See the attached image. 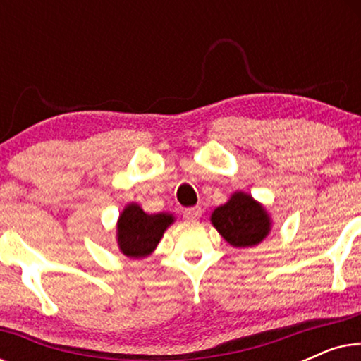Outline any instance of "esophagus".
<instances>
[{
	"label": "esophagus",
	"mask_w": 361,
	"mask_h": 361,
	"mask_svg": "<svg viewBox=\"0 0 361 361\" xmlns=\"http://www.w3.org/2000/svg\"><path fill=\"white\" fill-rule=\"evenodd\" d=\"M200 216H202L200 207H190V209L184 210V219L187 220H199Z\"/></svg>",
	"instance_id": "obj_1"
}]
</instances>
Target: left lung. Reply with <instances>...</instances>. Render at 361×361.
I'll use <instances>...</instances> for the list:
<instances>
[{"mask_svg":"<svg viewBox=\"0 0 361 361\" xmlns=\"http://www.w3.org/2000/svg\"><path fill=\"white\" fill-rule=\"evenodd\" d=\"M212 225L235 248L255 246L268 236L271 219L264 207L250 194L235 192L212 214Z\"/></svg>","mask_w":361,"mask_h":361,"instance_id":"obj_1","label":"left lung"}]
</instances>
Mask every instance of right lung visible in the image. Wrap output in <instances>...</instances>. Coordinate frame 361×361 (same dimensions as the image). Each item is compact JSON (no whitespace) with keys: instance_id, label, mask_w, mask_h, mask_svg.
Segmentation results:
<instances>
[{"instance_id":"1","label":"right lung","mask_w":361,"mask_h":361,"mask_svg":"<svg viewBox=\"0 0 361 361\" xmlns=\"http://www.w3.org/2000/svg\"><path fill=\"white\" fill-rule=\"evenodd\" d=\"M174 221L171 214L147 215L137 204H130L118 219L116 236L121 253L128 258H146L156 250L167 226Z\"/></svg>"}]
</instances>
